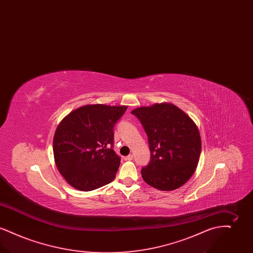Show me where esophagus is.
Masks as SVG:
<instances>
[{
	"label": "esophagus",
	"mask_w": 253,
	"mask_h": 253,
	"mask_svg": "<svg viewBox=\"0 0 253 253\" xmlns=\"http://www.w3.org/2000/svg\"><path fill=\"white\" fill-rule=\"evenodd\" d=\"M132 158H133V157H132V155H129V156L124 157L125 160H132Z\"/></svg>",
	"instance_id": "34e87169"
}]
</instances>
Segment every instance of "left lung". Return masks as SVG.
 <instances>
[{"label":"left lung","mask_w":253,"mask_h":253,"mask_svg":"<svg viewBox=\"0 0 253 253\" xmlns=\"http://www.w3.org/2000/svg\"><path fill=\"white\" fill-rule=\"evenodd\" d=\"M148 135L151 159L143 180L160 191H172L189 180L201 154V137L193 120L170 103L132 111Z\"/></svg>","instance_id":"8db88e82"}]
</instances>
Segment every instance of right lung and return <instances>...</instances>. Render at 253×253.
Returning a JSON list of instances; mask_svg holds the SVG:
<instances>
[{
    "label": "right lung",
    "mask_w": 253,
    "mask_h": 253,
    "mask_svg": "<svg viewBox=\"0 0 253 253\" xmlns=\"http://www.w3.org/2000/svg\"><path fill=\"white\" fill-rule=\"evenodd\" d=\"M126 110L127 106L85 105L60 121L53 139L55 163L75 189L89 192L114 180L121 164L113 150L114 127Z\"/></svg>",
    "instance_id": "add662e5"
}]
</instances>
